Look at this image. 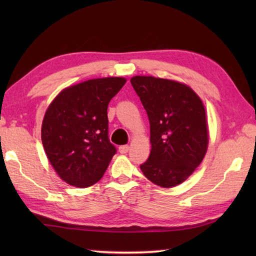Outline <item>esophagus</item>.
<instances>
[{
	"mask_svg": "<svg viewBox=\"0 0 256 256\" xmlns=\"http://www.w3.org/2000/svg\"><path fill=\"white\" fill-rule=\"evenodd\" d=\"M128 150H130V146L128 145H122V146H120V148H118V152L121 154H126L128 152Z\"/></svg>",
	"mask_w": 256,
	"mask_h": 256,
	"instance_id": "esophagus-1",
	"label": "esophagus"
}]
</instances>
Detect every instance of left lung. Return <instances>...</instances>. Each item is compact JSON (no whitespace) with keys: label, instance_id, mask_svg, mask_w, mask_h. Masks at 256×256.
I'll list each match as a JSON object with an SVG mask.
<instances>
[{"label":"left lung","instance_id":"8db88e82","mask_svg":"<svg viewBox=\"0 0 256 256\" xmlns=\"http://www.w3.org/2000/svg\"><path fill=\"white\" fill-rule=\"evenodd\" d=\"M131 84L150 125L152 150L140 170L157 186H178L200 165L208 150L204 102L189 86L175 80L135 76Z\"/></svg>","mask_w":256,"mask_h":256}]
</instances>
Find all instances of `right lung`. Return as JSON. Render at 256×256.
Masks as SVG:
<instances>
[{"label":"right lung","instance_id":"1","mask_svg":"<svg viewBox=\"0 0 256 256\" xmlns=\"http://www.w3.org/2000/svg\"><path fill=\"white\" fill-rule=\"evenodd\" d=\"M125 82L123 77L86 80L62 90L47 108L42 146L68 184L86 188L104 175L116 152L108 138V106Z\"/></svg>","mask_w":256,"mask_h":256}]
</instances>
